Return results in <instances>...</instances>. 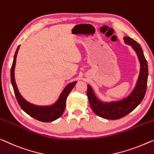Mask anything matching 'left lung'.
<instances>
[{"mask_svg":"<svg viewBox=\"0 0 154 154\" xmlns=\"http://www.w3.org/2000/svg\"><path fill=\"white\" fill-rule=\"evenodd\" d=\"M124 40L126 44L131 45L135 50L140 63L138 79L131 93L123 100L106 102L96 97L90 85L87 86V96L92 110L98 116L108 120H118L134 111L143 101L147 86L148 66L143 49L138 43L131 37L125 36Z\"/></svg>","mask_w":154,"mask_h":154,"instance_id":"8db88e82","label":"left lung"}]
</instances>
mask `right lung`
<instances>
[{"instance_id":"obj_1","label":"right lung","mask_w":154,"mask_h":154,"mask_svg":"<svg viewBox=\"0 0 154 154\" xmlns=\"http://www.w3.org/2000/svg\"><path fill=\"white\" fill-rule=\"evenodd\" d=\"M19 48L20 45H18L17 50H16L12 66L11 68V82L18 104L27 114H28L29 116L32 117L33 118L38 121L43 122H50L56 120L57 119L60 118L62 116L64 110L66 109V102L68 95H69L72 89L74 88L77 82H73L72 83L68 84L63 91L61 92V95H59L57 102L53 104L50 105V106H38V105L28 102L20 95L15 82L14 69L16 61H17V56Z\"/></svg>"}]
</instances>
